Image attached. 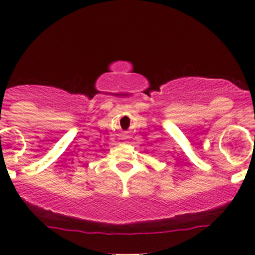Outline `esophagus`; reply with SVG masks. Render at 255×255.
Wrapping results in <instances>:
<instances>
[{"instance_id":"34e87169","label":"esophagus","mask_w":255,"mask_h":255,"mask_svg":"<svg viewBox=\"0 0 255 255\" xmlns=\"http://www.w3.org/2000/svg\"><path fill=\"white\" fill-rule=\"evenodd\" d=\"M122 139H124V140L128 139V135H126V134H125V135H122Z\"/></svg>"}]
</instances>
